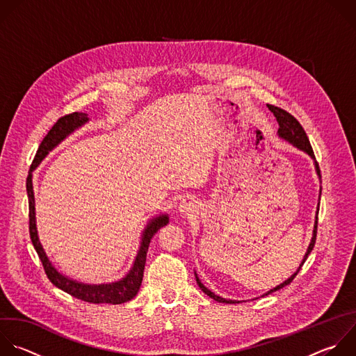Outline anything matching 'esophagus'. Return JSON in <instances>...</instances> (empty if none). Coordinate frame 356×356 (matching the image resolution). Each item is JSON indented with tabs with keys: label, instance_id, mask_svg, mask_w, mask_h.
I'll return each instance as SVG.
<instances>
[{
	"label": "esophagus",
	"instance_id": "esophagus-1",
	"mask_svg": "<svg viewBox=\"0 0 356 356\" xmlns=\"http://www.w3.org/2000/svg\"><path fill=\"white\" fill-rule=\"evenodd\" d=\"M197 209H198V204H197V201L193 200V198H184V200L180 202L179 208H177L179 213H180L181 216H184V218L194 215V213L197 212Z\"/></svg>",
	"mask_w": 356,
	"mask_h": 356
}]
</instances>
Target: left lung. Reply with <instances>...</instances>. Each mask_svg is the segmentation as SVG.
Returning a JSON list of instances; mask_svg holds the SVG:
<instances>
[{
    "mask_svg": "<svg viewBox=\"0 0 356 356\" xmlns=\"http://www.w3.org/2000/svg\"><path fill=\"white\" fill-rule=\"evenodd\" d=\"M268 108L271 110V113L275 115V118H277V122H278V124H280V129H278V131H277V136H278V138H281V140H284V141H286L288 144H291V145H293L295 148H298L299 151H302V152H305V154H307L312 159H313V165H314V169H316V173H317V176H318V180H320V183H321V175H320V169H318V163L316 162V158H314V154H313V149H312V145H310V141H309V138H307V136H306V133H305V130L302 129V126L299 124V122L296 120V118L293 117V115H291L288 111H285V110H282V108H280V107H275V106H268ZM320 195H321V187H320V193H318V200H320ZM318 205H320V202L317 204V211H316V215H314V225H313V233H312V239H310V243H309V246H307V250H306V253H305V256H303V259H302V261H300V264H299V267L296 268V271L289 277V278H286L284 282H281L280 285H277L275 288H271L270 291H267L266 293H263L261 296H267V295H270V293H273V292H275V291H280V289H282L284 286H286V285H289L291 282H292V280L296 277V274L299 273V270L302 268V266H303V263L306 261V259H307V256L310 254V252L313 250V248H314V243H316V233H317V216H318ZM194 277H195V281H197V285L200 286V289L205 293V295H208L209 298H212L213 300H216V302H219V303H239V300H232V299H225V298H222V296H219V295H215L213 292H211L202 282H201V280L198 278V275H197V273L194 271Z\"/></svg>",
    "mask_w": 356,
    "mask_h": 356,
    "instance_id": "obj_1",
    "label": "left lung"
}]
</instances>
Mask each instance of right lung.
<instances>
[{
  "label": "right lung",
  "mask_w": 356,
  "mask_h": 356,
  "mask_svg": "<svg viewBox=\"0 0 356 356\" xmlns=\"http://www.w3.org/2000/svg\"><path fill=\"white\" fill-rule=\"evenodd\" d=\"M90 118L86 113H72L68 115L61 117L60 120L53 126V129L47 133L44 140L42 141L36 156L33 159V163L31 166L28 179H26V193L29 198V232L31 239L33 243V248L36 253L40 257V261L44 267V271L51 281L53 285H56L58 289L67 292L68 295L81 299L83 302L89 303H110V305H122L136 298L138 293L143 277H144V268L147 261V253L151 243V239L154 234L169 223V213H158L148 219L147 225L144 226L141 236H140V246L136 254V259L133 261V266L127 271V274L113 282H103V284H85L82 281L74 280L65 274H63L50 260L47 256L43 245L39 239V232L36 225V204H35V193H33V172L38 169V166L44 161V158L56 149L63 141H65L71 134H74L76 130L82 129L85 124L89 123Z\"/></svg>",
  "instance_id": "1"
}]
</instances>
